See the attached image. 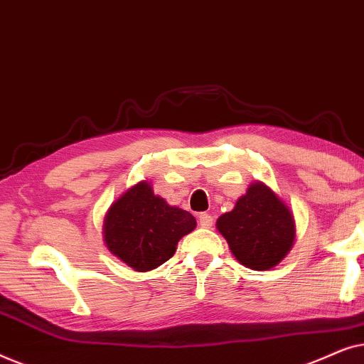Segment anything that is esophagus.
<instances>
[{"mask_svg":"<svg viewBox=\"0 0 364 364\" xmlns=\"http://www.w3.org/2000/svg\"><path fill=\"white\" fill-rule=\"evenodd\" d=\"M198 225L202 228H210L213 225V217L210 213H198Z\"/></svg>","mask_w":364,"mask_h":364,"instance_id":"obj_1","label":"esophagus"}]
</instances>
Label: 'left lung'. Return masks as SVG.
<instances>
[{"label":"left lung","instance_id":"obj_1","mask_svg":"<svg viewBox=\"0 0 364 364\" xmlns=\"http://www.w3.org/2000/svg\"><path fill=\"white\" fill-rule=\"evenodd\" d=\"M217 228L233 257L252 270L278 265L295 242L291 210L263 182L252 183L233 210L218 217Z\"/></svg>","mask_w":364,"mask_h":364}]
</instances>
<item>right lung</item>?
I'll return each instance as SVG.
<instances>
[{
	"label": "right lung",
	"mask_w": 364,
	"mask_h": 364,
	"mask_svg": "<svg viewBox=\"0 0 364 364\" xmlns=\"http://www.w3.org/2000/svg\"><path fill=\"white\" fill-rule=\"evenodd\" d=\"M197 227L196 217L172 207L142 181L124 192L104 218V242L112 255L136 272L161 267L177 243Z\"/></svg>",
	"instance_id": "1"
}]
</instances>
